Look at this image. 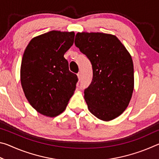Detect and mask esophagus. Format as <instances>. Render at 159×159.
<instances>
[{
	"label": "esophagus",
	"instance_id": "34e87169",
	"mask_svg": "<svg viewBox=\"0 0 159 159\" xmlns=\"http://www.w3.org/2000/svg\"><path fill=\"white\" fill-rule=\"evenodd\" d=\"M77 76H78V79L80 80V78H81V73H80V72H79V73L77 74Z\"/></svg>",
	"mask_w": 159,
	"mask_h": 159
}]
</instances>
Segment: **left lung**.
I'll list each match as a JSON object with an SVG mask.
<instances>
[{
	"label": "left lung",
	"mask_w": 159,
	"mask_h": 159,
	"mask_svg": "<svg viewBox=\"0 0 159 159\" xmlns=\"http://www.w3.org/2000/svg\"><path fill=\"white\" fill-rule=\"evenodd\" d=\"M75 45L91 61L93 78L84 91L88 110L99 119L109 121L127 108L134 90L130 54L114 35L79 32Z\"/></svg>",
	"instance_id": "obj_1"
}]
</instances>
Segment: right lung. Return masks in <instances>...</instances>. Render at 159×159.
<instances>
[{
    "label": "right lung",
    "instance_id": "obj_1",
    "mask_svg": "<svg viewBox=\"0 0 159 159\" xmlns=\"http://www.w3.org/2000/svg\"><path fill=\"white\" fill-rule=\"evenodd\" d=\"M74 31H51L32 39L23 54L20 81L26 98L37 112L55 117L74 95L77 76L69 69L65 52L74 44Z\"/></svg>",
    "mask_w": 159,
    "mask_h": 159
}]
</instances>
